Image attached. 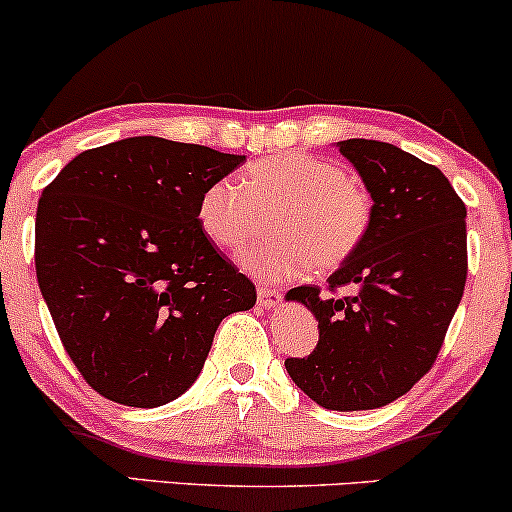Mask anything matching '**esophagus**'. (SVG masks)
Returning <instances> with one entry per match:
<instances>
[{
    "mask_svg": "<svg viewBox=\"0 0 512 512\" xmlns=\"http://www.w3.org/2000/svg\"><path fill=\"white\" fill-rule=\"evenodd\" d=\"M279 301H281V291L260 286V291H257V303H260L262 308H276V303Z\"/></svg>",
    "mask_w": 512,
    "mask_h": 512,
    "instance_id": "obj_1",
    "label": "esophagus"
}]
</instances>
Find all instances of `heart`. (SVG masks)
<instances>
[{"label":"heart","instance_id":"1","mask_svg":"<svg viewBox=\"0 0 512 512\" xmlns=\"http://www.w3.org/2000/svg\"><path fill=\"white\" fill-rule=\"evenodd\" d=\"M262 214H272L274 236L243 252L240 264L260 279L286 281L349 262L366 240L373 199L337 163L284 151L252 163L243 185L211 182L197 209L204 236L226 252L260 233Z\"/></svg>","mask_w":512,"mask_h":512}]
</instances>
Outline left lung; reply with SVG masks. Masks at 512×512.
Instances as JSON below:
<instances>
[{"instance_id":"8db88e82","label":"left lung","mask_w":512,"mask_h":512,"mask_svg":"<svg viewBox=\"0 0 512 512\" xmlns=\"http://www.w3.org/2000/svg\"><path fill=\"white\" fill-rule=\"evenodd\" d=\"M373 219L349 262L289 301L317 317L320 339L286 370L313 402L334 411L378 409L419 383L436 363L467 281V209L431 163L373 139H346ZM351 285V297L338 289Z\"/></svg>"}]
</instances>
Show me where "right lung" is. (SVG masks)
Returning <instances> with one entry per match:
<instances>
[{
  "mask_svg": "<svg viewBox=\"0 0 512 512\" xmlns=\"http://www.w3.org/2000/svg\"><path fill=\"white\" fill-rule=\"evenodd\" d=\"M245 156L161 137L79 154L43 190L35 274L64 349L98 395L161 407L197 380L255 284L204 236L199 199Z\"/></svg>",
  "mask_w": 512,
  "mask_h": 512,
  "instance_id": "1",
  "label": "right lung"
}]
</instances>
